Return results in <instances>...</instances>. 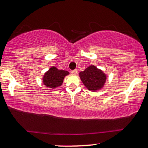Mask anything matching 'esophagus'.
<instances>
[{
    "mask_svg": "<svg viewBox=\"0 0 148 148\" xmlns=\"http://www.w3.org/2000/svg\"><path fill=\"white\" fill-rule=\"evenodd\" d=\"M77 69H74V70H73V71H71V73H73V74H77Z\"/></svg>",
    "mask_w": 148,
    "mask_h": 148,
    "instance_id": "esophagus-1",
    "label": "esophagus"
}]
</instances>
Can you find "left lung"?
Instances as JSON below:
<instances>
[{
    "label": "left lung",
    "mask_w": 148,
    "mask_h": 148,
    "mask_svg": "<svg viewBox=\"0 0 148 148\" xmlns=\"http://www.w3.org/2000/svg\"><path fill=\"white\" fill-rule=\"evenodd\" d=\"M81 80L88 90L96 91L101 89L105 83L106 76L101 69L90 65L85 71L79 73Z\"/></svg>",
    "instance_id": "left-lung-1"
}]
</instances>
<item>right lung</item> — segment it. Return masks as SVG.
I'll return each mask as SVG.
<instances>
[{
    "label": "right lung",
    "instance_id": "1",
    "mask_svg": "<svg viewBox=\"0 0 148 148\" xmlns=\"http://www.w3.org/2000/svg\"><path fill=\"white\" fill-rule=\"evenodd\" d=\"M68 74V71L59 70L55 67H51L49 71L45 73L43 77V82L46 87L55 88L62 85L63 79Z\"/></svg>",
    "mask_w": 148,
    "mask_h": 148
}]
</instances>
